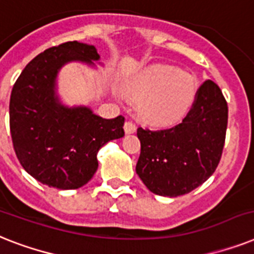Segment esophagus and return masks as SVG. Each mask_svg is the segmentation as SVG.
<instances>
[{
	"mask_svg": "<svg viewBox=\"0 0 254 254\" xmlns=\"http://www.w3.org/2000/svg\"><path fill=\"white\" fill-rule=\"evenodd\" d=\"M135 124L133 123V121H127V123L124 124V130H125V133L127 134H131L135 131Z\"/></svg>",
	"mask_w": 254,
	"mask_h": 254,
	"instance_id": "obj_1",
	"label": "esophagus"
}]
</instances>
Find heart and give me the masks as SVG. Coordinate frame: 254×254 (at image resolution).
I'll return each instance as SVG.
<instances>
[{"mask_svg": "<svg viewBox=\"0 0 254 254\" xmlns=\"http://www.w3.org/2000/svg\"><path fill=\"white\" fill-rule=\"evenodd\" d=\"M141 102V113L154 124H171L180 119L194 98V84L185 73L168 66L146 70L130 86Z\"/></svg>", "mask_w": 254, "mask_h": 254, "instance_id": "b5f03b06", "label": "heart"}]
</instances>
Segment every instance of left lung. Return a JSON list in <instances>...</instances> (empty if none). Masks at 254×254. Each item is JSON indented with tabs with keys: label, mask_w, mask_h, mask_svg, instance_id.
I'll return each instance as SVG.
<instances>
[{
	"label": "left lung",
	"mask_w": 254,
	"mask_h": 254,
	"mask_svg": "<svg viewBox=\"0 0 254 254\" xmlns=\"http://www.w3.org/2000/svg\"><path fill=\"white\" fill-rule=\"evenodd\" d=\"M227 120L222 90L207 79L180 124L155 130L138 127L141 154L135 172L148 190L177 197L203 184L222 158Z\"/></svg>",
	"instance_id": "1"
}]
</instances>
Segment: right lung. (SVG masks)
<instances>
[{
	"label": "right lung",
	"instance_id": "add662e5",
	"mask_svg": "<svg viewBox=\"0 0 254 254\" xmlns=\"http://www.w3.org/2000/svg\"><path fill=\"white\" fill-rule=\"evenodd\" d=\"M99 60L94 45L66 41L27 64L10 96V133L22 167L41 184L77 189L98 170V151L124 135V116L103 119L91 109L66 108L55 96L64 64Z\"/></svg>",
	"mask_w": 254,
	"mask_h": 254
}]
</instances>
